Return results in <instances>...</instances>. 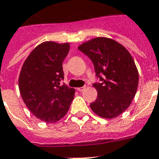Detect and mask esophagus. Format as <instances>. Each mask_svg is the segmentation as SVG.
<instances>
[{
  "instance_id": "1",
  "label": "esophagus",
  "mask_w": 159,
  "mask_h": 159,
  "mask_svg": "<svg viewBox=\"0 0 159 159\" xmlns=\"http://www.w3.org/2000/svg\"><path fill=\"white\" fill-rule=\"evenodd\" d=\"M85 89H86V86H82V87H78V88H77V90H78V91H80V92L83 91V90H85Z\"/></svg>"
}]
</instances>
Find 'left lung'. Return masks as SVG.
<instances>
[{
	"label": "left lung",
	"mask_w": 159,
	"mask_h": 159,
	"mask_svg": "<svg viewBox=\"0 0 159 159\" xmlns=\"http://www.w3.org/2000/svg\"><path fill=\"white\" fill-rule=\"evenodd\" d=\"M77 48L91 60L101 81L93 84L98 96L90 103L91 110L104 119L122 114L135 97L139 81L131 54L120 43L107 37L91 39Z\"/></svg>",
	"instance_id": "1"
}]
</instances>
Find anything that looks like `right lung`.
<instances>
[{
	"label": "right lung",
	"instance_id": "add662e5",
	"mask_svg": "<svg viewBox=\"0 0 159 159\" xmlns=\"http://www.w3.org/2000/svg\"><path fill=\"white\" fill-rule=\"evenodd\" d=\"M69 48V43H42L30 53L20 72L18 87L23 102L34 116L46 123L63 118L74 98L73 88L60 84Z\"/></svg>",
	"mask_w": 159,
	"mask_h": 159
}]
</instances>
